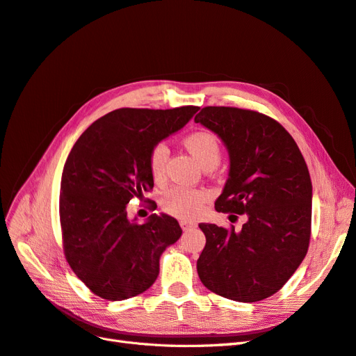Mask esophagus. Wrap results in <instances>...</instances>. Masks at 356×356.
Returning <instances> with one entry per match:
<instances>
[{"instance_id":"34e87169","label":"esophagus","mask_w":356,"mask_h":356,"mask_svg":"<svg viewBox=\"0 0 356 356\" xmlns=\"http://www.w3.org/2000/svg\"><path fill=\"white\" fill-rule=\"evenodd\" d=\"M179 225H181V229L184 230V232L191 230V229H195V227H196V224H195V222H193V221H186V220L179 221Z\"/></svg>"}]
</instances>
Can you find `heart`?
<instances>
[{
	"instance_id": "b5f03b06",
	"label": "heart",
	"mask_w": 356,
	"mask_h": 356,
	"mask_svg": "<svg viewBox=\"0 0 356 356\" xmlns=\"http://www.w3.org/2000/svg\"><path fill=\"white\" fill-rule=\"evenodd\" d=\"M184 147L188 153L196 159L202 168L217 166L221 159V145L218 138L207 131L191 132L184 138ZM169 157V149L165 144H156L148 156V168L152 178L156 182L165 179V168ZM209 196L207 191L197 188H188L175 186L168 188L161 195L160 203L165 212L172 217L181 220H195L202 213L204 204H207Z\"/></svg>"
}]
</instances>
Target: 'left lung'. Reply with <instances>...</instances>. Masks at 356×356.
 Instances as JSON below:
<instances>
[{"mask_svg": "<svg viewBox=\"0 0 356 356\" xmlns=\"http://www.w3.org/2000/svg\"><path fill=\"white\" fill-rule=\"evenodd\" d=\"M195 122L229 149V179L215 209L248 218L241 232L199 224L207 238L199 277L221 297L264 300L286 284L307 254L312 181L305 157L285 127L261 113L204 106Z\"/></svg>", "mask_w": 356, "mask_h": 356, "instance_id": "8db88e82", "label": "left lung"}]
</instances>
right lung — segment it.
Returning <instances> with one entry per match:
<instances>
[{"mask_svg":"<svg viewBox=\"0 0 356 356\" xmlns=\"http://www.w3.org/2000/svg\"><path fill=\"white\" fill-rule=\"evenodd\" d=\"M197 110L120 108L93 122L74 144L60 181L63 252L98 297L120 301L144 293L159 276L160 255L179 239L182 230L174 217L153 213L138 224L127 218L126 204L143 200L154 187L152 148Z\"/></svg>","mask_w":356,"mask_h":356,"instance_id":"1","label":"right lung"}]
</instances>
